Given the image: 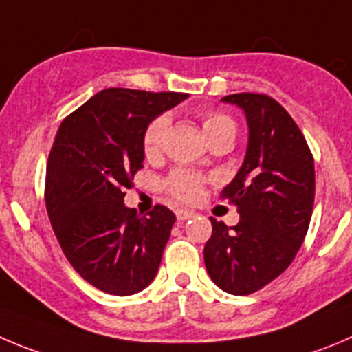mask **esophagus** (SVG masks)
<instances>
[{
  "instance_id": "34e87169",
  "label": "esophagus",
  "mask_w": 352,
  "mask_h": 352,
  "mask_svg": "<svg viewBox=\"0 0 352 352\" xmlns=\"http://www.w3.org/2000/svg\"><path fill=\"white\" fill-rule=\"evenodd\" d=\"M175 215H177V221H187V219H191V217L195 215V212L187 208H177Z\"/></svg>"
}]
</instances>
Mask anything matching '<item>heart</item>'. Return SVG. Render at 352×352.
Segmentation results:
<instances>
[{
  "label": "heart",
  "mask_w": 352,
  "mask_h": 352,
  "mask_svg": "<svg viewBox=\"0 0 352 352\" xmlns=\"http://www.w3.org/2000/svg\"><path fill=\"white\" fill-rule=\"evenodd\" d=\"M199 120H201V128L210 144L215 142L217 139H222V137H232L234 139L236 123L228 114L219 113V111H205V113H201ZM168 124L170 123L166 116L154 118L147 124L142 135L144 156L149 157V160L160 156L166 139ZM206 180L208 179L203 173L195 172V170L175 168L161 180V189L175 201L192 203L201 196L203 186L206 184Z\"/></svg>",
  "instance_id": "obj_1"
}]
</instances>
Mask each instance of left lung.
<instances>
[{
  "mask_svg": "<svg viewBox=\"0 0 352 352\" xmlns=\"http://www.w3.org/2000/svg\"><path fill=\"white\" fill-rule=\"evenodd\" d=\"M246 114L250 137L245 161L222 199L238 208L239 222H212L205 265L213 283L248 295L276 280L297 255L314 205V157L300 128L265 94L222 98Z\"/></svg>",
  "mask_w": 352,
  "mask_h": 352,
  "instance_id": "1",
  "label": "left lung"
}]
</instances>
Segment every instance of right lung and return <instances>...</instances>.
Segmentation results:
<instances>
[{"label": "right lung", "instance_id": "1", "mask_svg": "<svg viewBox=\"0 0 352 352\" xmlns=\"http://www.w3.org/2000/svg\"><path fill=\"white\" fill-rule=\"evenodd\" d=\"M187 94L107 88L64 118L47 163L45 203L62 252L98 290L133 295L156 276L175 222L156 205L140 217L123 203L142 168V135Z\"/></svg>", "mask_w": 352, "mask_h": 352}]
</instances>
